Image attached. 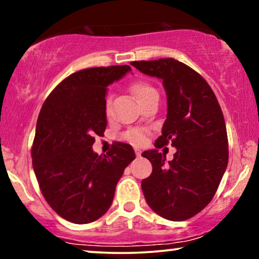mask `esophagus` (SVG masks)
<instances>
[{"mask_svg": "<svg viewBox=\"0 0 259 259\" xmlns=\"http://www.w3.org/2000/svg\"><path fill=\"white\" fill-rule=\"evenodd\" d=\"M134 152H136L137 157H140V155H141V151L139 150V148H134Z\"/></svg>", "mask_w": 259, "mask_h": 259, "instance_id": "esophagus-1", "label": "esophagus"}]
</instances>
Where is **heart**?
<instances>
[{
	"label": "heart",
	"instance_id": "heart-1",
	"mask_svg": "<svg viewBox=\"0 0 259 259\" xmlns=\"http://www.w3.org/2000/svg\"><path fill=\"white\" fill-rule=\"evenodd\" d=\"M131 92H132L134 98L137 99V101L139 102V104H141V102L146 100V99L152 97V95L158 94L153 86H151V84L147 82H144V81H139V82L133 83L132 87H131ZM125 138L126 140L130 141V143L136 144V145H143L146 143L147 134L145 131L132 130L126 133Z\"/></svg>",
	"mask_w": 259,
	"mask_h": 259
}]
</instances>
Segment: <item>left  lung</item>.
Masks as SVG:
<instances>
[{"mask_svg": "<svg viewBox=\"0 0 259 259\" xmlns=\"http://www.w3.org/2000/svg\"><path fill=\"white\" fill-rule=\"evenodd\" d=\"M131 65L162 81L167 114L154 145L171 141L177 148L171 162L156 148L141 154L153 167L141 182L145 199L160 217L186 221L210 203L225 173L229 145L224 115L208 83L183 62L159 59Z\"/></svg>", "mask_w": 259, "mask_h": 259, "instance_id": "obj_1", "label": "left lung"}]
</instances>
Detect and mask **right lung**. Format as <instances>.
Segmentation results:
<instances>
[{
    "label": "right lung",
    "mask_w": 259,
    "mask_h": 259,
    "mask_svg": "<svg viewBox=\"0 0 259 259\" xmlns=\"http://www.w3.org/2000/svg\"><path fill=\"white\" fill-rule=\"evenodd\" d=\"M130 66L97 67L66 77L46 99L31 148L33 168L45 199L59 215L87 224L111 207L116 184L136 153L118 143L107 154L93 151L94 136L107 126L108 86Z\"/></svg>",
    "instance_id": "add662e5"
}]
</instances>
